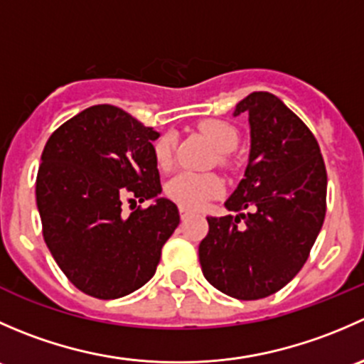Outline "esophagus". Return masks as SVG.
Returning <instances> with one entry per match:
<instances>
[{"label": "esophagus", "mask_w": 364, "mask_h": 364, "mask_svg": "<svg viewBox=\"0 0 364 364\" xmlns=\"http://www.w3.org/2000/svg\"><path fill=\"white\" fill-rule=\"evenodd\" d=\"M179 215H181V220H186L190 216V211L186 208H183V205H179Z\"/></svg>", "instance_id": "esophagus-1"}]
</instances>
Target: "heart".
Returning <instances> with one entry per match:
<instances>
[{
	"label": "heart",
	"instance_id": "heart-1",
	"mask_svg": "<svg viewBox=\"0 0 364 364\" xmlns=\"http://www.w3.org/2000/svg\"><path fill=\"white\" fill-rule=\"evenodd\" d=\"M200 132L213 142L220 153L232 151L237 146V132L232 124L222 119H205L199 124ZM174 135H161L155 144V160L160 168H168L174 159ZM222 181L215 174H203V172L183 171L174 178L168 179L165 186V193L168 199L178 203L183 208L199 209L222 193Z\"/></svg>",
	"mask_w": 364,
	"mask_h": 364
}]
</instances>
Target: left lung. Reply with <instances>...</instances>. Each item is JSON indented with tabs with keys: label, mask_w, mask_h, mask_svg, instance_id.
<instances>
[{
	"label": "left lung",
	"mask_w": 364,
	"mask_h": 364,
	"mask_svg": "<svg viewBox=\"0 0 364 364\" xmlns=\"http://www.w3.org/2000/svg\"><path fill=\"white\" fill-rule=\"evenodd\" d=\"M248 114L250 160L225 208L209 216L199 245L205 280L236 299H262L301 271L326 216V174L310 128L284 102L255 91L236 105Z\"/></svg>",
	"instance_id": "obj_1"
}]
</instances>
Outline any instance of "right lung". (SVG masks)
I'll return each instance as SVG.
<instances>
[{"mask_svg": "<svg viewBox=\"0 0 364 364\" xmlns=\"http://www.w3.org/2000/svg\"><path fill=\"white\" fill-rule=\"evenodd\" d=\"M159 137L123 109L102 104L65 121L43 148L36 174L43 240L84 294L117 299L148 284L179 225L172 200L135 208L161 192Z\"/></svg>", "mask_w": 364, "mask_h": 364, "instance_id": "1", "label": "right lung"}]
</instances>
